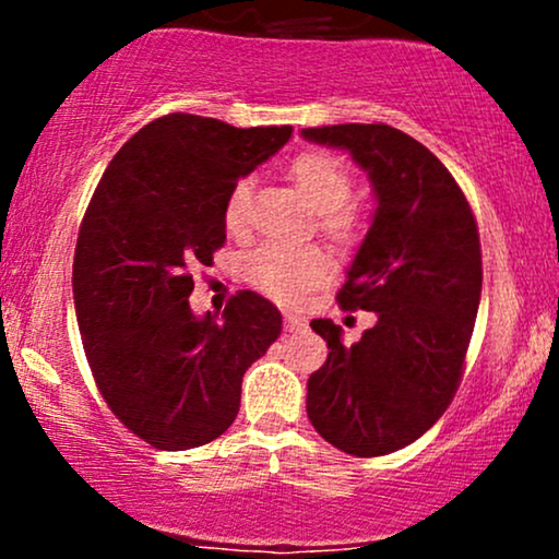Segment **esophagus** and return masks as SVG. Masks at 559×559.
Segmentation results:
<instances>
[{
    "mask_svg": "<svg viewBox=\"0 0 559 559\" xmlns=\"http://www.w3.org/2000/svg\"><path fill=\"white\" fill-rule=\"evenodd\" d=\"M284 325H286V331H301L305 329V323H301V318H297V316H284Z\"/></svg>",
    "mask_w": 559,
    "mask_h": 559,
    "instance_id": "esophagus-1",
    "label": "esophagus"
}]
</instances>
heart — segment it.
<instances>
[{"label": "heart", "mask_w": 559, "mask_h": 559, "mask_svg": "<svg viewBox=\"0 0 559 559\" xmlns=\"http://www.w3.org/2000/svg\"><path fill=\"white\" fill-rule=\"evenodd\" d=\"M292 178L307 202L323 215V228L329 234L338 239L355 234L357 215L344 207L346 199L352 197V173L342 159L325 152H310L292 165ZM252 189L249 178H241L230 189L226 199V226L230 234H241L247 228ZM331 271L329 254L316 247L292 249L281 243H262L247 260L249 281L275 301H297L312 286L323 284Z\"/></svg>", "instance_id": "obj_1"}]
</instances>
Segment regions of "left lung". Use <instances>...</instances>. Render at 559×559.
Masks as SVG:
<instances>
[{"label":"left lung","mask_w":559,"mask_h":559,"mask_svg":"<svg viewBox=\"0 0 559 559\" xmlns=\"http://www.w3.org/2000/svg\"><path fill=\"white\" fill-rule=\"evenodd\" d=\"M301 136L349 152L376 197L336 297L373 312L376 325L344 346L333 320H312L329 360L307 381V418L342 452L381 457L420 439L460 386L484 281L476 217L441 159L396 128L342 123Z\"/></svg>","instance_id":"8db88e82"}]
</instances>
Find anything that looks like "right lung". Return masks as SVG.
<instances>
[{"label": "right lung", "instance_id": "1", "mask_svg": "<svg viewBox=\"0 0 559 559\" xmlns=\"http://www.w3.org/2000/svg\"><path fill=\"white\" fill-rule=\"evenodd\" d=\"M292 126L234 128L202 115L152 120L120 146L83 215L75 318L96 386L128 431L181 452L236 420L241 378L281 336V312L239 292L223 318L191 312V271L226 241V199Z\"/></svg>", "mask_w": 559, "mask_h": 559}]
</instances>
